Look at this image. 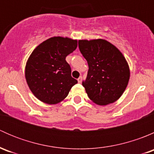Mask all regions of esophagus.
I'll use <instances>...</instances> for the list:
<instances>
[{
  "label": "esophagus",
  "instance_id": "obj_1",
  "mask_svg": "<svg viewBox=\"0 0 154 154\" xmlns=\"http://www.w3.org/2000/svg\"><path fill=\"white\" fill-rule=\"evenodd\" d=\"M82 80H83V77H82V76H80V77L77 79V81H78V83H82Z\"/></svg>",
  "mask_w": 154,
  "mask_h": 154
}]
</instances>
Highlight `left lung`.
Listing matches in <instances>:
<instances>
[{"instance_id": "1", "label": "left lung", "mask_w": 154, "mask_h": 154, "mask_svg": "<svg viewBox=\"0 0 154 154\" xmlns=\"http://www.w3.org/2000/svg\"><path fill=\"white\" fill-rule=\"evenodd\" d=\"M88 70L82 85L88 97L101 106L116 101L128 84L130 69L123 54L104 39L79 40Z\"/></svg>"}]
</instances>
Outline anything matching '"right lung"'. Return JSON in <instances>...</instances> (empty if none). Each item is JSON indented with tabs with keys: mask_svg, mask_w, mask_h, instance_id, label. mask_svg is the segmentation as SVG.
Segmentation results:
<instances>
[{
	"mask_svg": "<svg viewBox=\"0 0 154 154\" xmlns=\"http://www.w3.org/2000/svg\"><path fill=\"white\" fill-rule=\"evenodd\" d=\"M77 47V40L57 36L43 42L32 51L26 65L25 77L38 100L48 104L60 103L77 83L66 60Z\"/></svg>",
	"mask_w": 154,
	"mask_h": 154,
	"instance_id": "add662e5",
	"label": "right lung"
}]
</instances>
